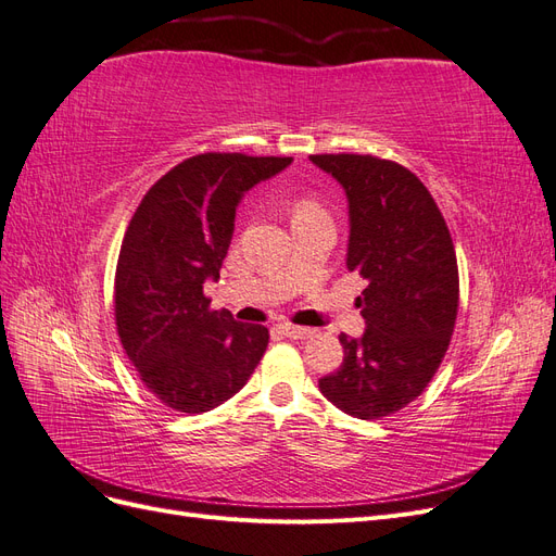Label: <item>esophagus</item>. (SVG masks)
Here are the masks:
<instances>
[{"label":"esophagus","instance_id":"esophagus-1","mask_svg":"<svg viewBox=\"0 0 556 556\" xmlns=\"http://www.w3.org/2000/svg\"><path fill=\"white\" fill-rule=\"evenodd\" d=\"M278 329L288 336V339H294V341H304V339H311V336L315 333V329H308V327H296V325H290V323H282L278 325Z\"/></svg>","mask_w":556,"mask_h":556}]
</instances>
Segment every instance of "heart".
Listing matches in <instances>:
<instances>
[{"instance_id": "b5f03b06", "label": "heart", "mask_w": 556, "mask_h": 556, "mask_svg": "<svg viewBox=\"0 0 556 556\" xmlns=\"http://www.w3.org/2000/svg\"><path fill=\"white\" fill-rule=\"evenodd\" d=\"M315 208H319V206H317V201L311 197H301L294 204V213H306V211H315Z\"/></svg>"}]
</instances>
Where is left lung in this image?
Listing matches in <instances>:
<instances>
[{
	"instance_id": "obj_1",
	"label": "left lung",
	"mask_w": 556,
	"mask_h": 556,
	"mask_svg": "<svg viewBox=\"0 0 556 556\" xmlns=\"http://www.w3.org/2000/svg\"><path fill=\"white\" fill-rule=\"evenodd\" d=\"M350 204L348 271L366 288L359 341L341 333L343 364L319 378L336 408L382 419L427 390L450 348L459 311L457 252L441 208L406 166L374 155H311Z\"/></svg>"
}]
</instances>
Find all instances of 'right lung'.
Listing matches in <instances>:
<instances>
[{"instance_id":"1","label":"right lung","mask_w":556,"mask_h":556,"mask_svg":"<svg viewBox=\"0 0 556 556\" xmlns=\"http://www.w3.org/2000/svg\"><path fill=\"white\" fill-rule=\"evenodd\" d=\"M290 162L194 155L134 211L115 266V329L139 380L166 408L199 415L220 406L264 357L268 329L211 308L204 282L220 278L243 192Z\"/></svg>"}]
</instances>
